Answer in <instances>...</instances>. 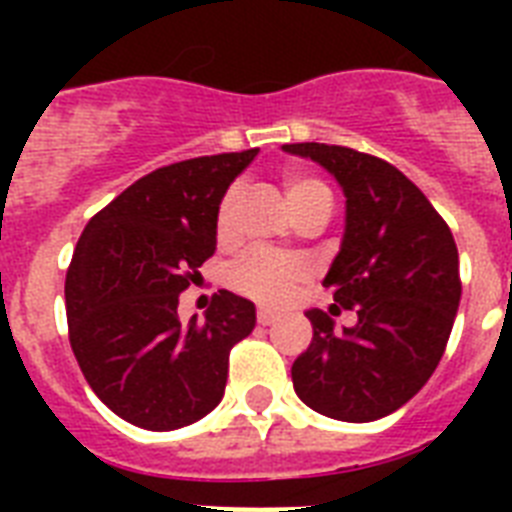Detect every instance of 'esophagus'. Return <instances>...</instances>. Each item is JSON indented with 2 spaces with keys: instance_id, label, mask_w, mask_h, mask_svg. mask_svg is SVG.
<instances>
[{
  "instance_id": "esophagus-1",
  "label": "esophagus",
  "mask_w": 512,
  "mask_h": 512,
  "mask_svg": "<svg viewBox=\"0 0 512 512\" xmlns=\"http://www.w3.org/2000/svg\"><path fill=\"white\" fill-rule=\"evenodd\" d=\"M276 319H279V313L273 311V308H265V305H260V308H257V324L268 327V324H273Z\"/></svg>"
}]
</instances>
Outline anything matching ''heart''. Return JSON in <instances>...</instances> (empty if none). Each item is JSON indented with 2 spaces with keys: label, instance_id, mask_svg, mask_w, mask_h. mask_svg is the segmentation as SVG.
<instances>
[{
  "label": "heart",
  "instance_id": "1",
  "mask_svg": "<svg viewBox=\"0 0 512 512\" xmlns=\"http://www.w3.org/2000/svg\"><path fill=\"white\" fill-rule=\"evenodd\" d=\"M284 193H287L289 207H292L295 215L313 201L329 199L327 185L316 180V177L303 175V172H287L284 175ZM236 201H239L236 188L225 193V199L220 201V209H217V233L220 236H228V231H231ZM303 276L305 268L297 260L273 255H249L236 265L233 284L247 295L276 303V300H284L289 295V289L295 287L297 281H303Z\"/></svg>",
  "mask_w": 512,
  "mask_h": 512
}]
</instances>
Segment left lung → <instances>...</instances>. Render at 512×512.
<instances>
[{
  "instance_id": "8db88e82",
  "label": "left lung",
  "mask_w": 512,
  "mask_h": 512,
  "mask_svg": "<svg viewBox=\"0 0 512 512\" xmlns=\"http://www.w3.org/2000/svg\"><path fill=\"white\" fill-rule=\"evenodd\" d=\"M345 193V233L324 287L353 327L308 311L313 340L292 364L295 393L342 422L388 417L436 372L460 308V255L433 204L393 164L345 146L289 143ZM329 313H340L336 305Z\"/></svg>"
}]
</instances>
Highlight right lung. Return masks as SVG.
<instances>
[{
	"mask_svg": "<svg viewBox=\"0 0 512 512\" xmlns=\"http://www.w3.org/2000/svg\"><path fill=\"white\" fill-rule=\"evenodd\" d=\"M257 148L199 156L140 177L84 228L66 273L68 340L84 380L122 420L177 430L220 404L228 353L255 329V303L220 289L177 319L180 292L215 255L217 209Z\"/></svg>",
	"mask_w": 512,
	"mask_h": 512,
	"instance_id": "obj_1",
	"label": "right lung"
}]
</instances>
